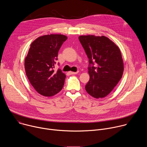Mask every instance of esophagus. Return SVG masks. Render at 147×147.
I'll use <instances>...</instances> for the list:
<instances>
[{"label":"esophagus","instance_id":"obj_1","mask_svg":"<svg viewBox=\"0 0 147 147\" xmlns=\"http://www.w3.org/2000/svg\"><path fill=\"white\" fill-rule=\"evenodd\" d=\"M78 73V71H77V72H73V71H70L69 73L70 74H77V73Z\"/></svg>","mask_w":147,"mask_h":147}]
</instances>
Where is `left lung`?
Instances as JSON below:
<instances>
[{"label":"left lung","mask_w":147,"mask_h":147,"mask_svg":"<svg viewBox=\"0 0 147 147\" xmlns=\"http://www.w3.org/2000/svg\"><path fill=\"white\" fill-rule=\"evenodd\" d=\"M78 39L89 59L90 79L86 90L94 98L105 97L117 84L123 73L120 51L105 36L82 35Z\"/></svg>","instance_id":"left-lung-1"}]
</instances>
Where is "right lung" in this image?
I'll use <instances>...</instances> for the list:
<instances>
[{
    "label": "right lung",
    "mask_w": 147,
    "mask_h": 147,
    "mask_svg": "<svg viewBox=\"0 0 147 147\" xmlns=\"http://www.w3.org/2000/svg\"><path fill=\"white\" fill-rule=\"evenodd\" d=\"M67 39L64 35H46L31 44L25 59L26 73L31 85L42 95L53 96L64 86L66 75L60 69L55 72L53 68L58 52Z\"/></svg>",
    "instance_id": "obj_1"
}]
</instances>
